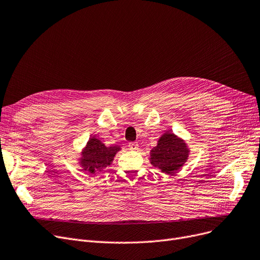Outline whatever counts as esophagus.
Returning a JSON list of instances; mask_svg holds the SVG:
<instances>
[{
    "mask_svg": "<svg viewBox=\"0 0 260 260\" xmlns=\"http://www.w3.org/2000/svg\"><path fill=\"white\" fill-rule=\"evenodd\" d=\"M128 148L131 149V151H137V149L139 148V144L137 142H129Z\"/></svg>",
    "mask_w": 260,
    "mask_h": 260,
    "instance_id": "esophagus-1",
    "label": "esophagus"
}]
</instances>
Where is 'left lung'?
Wrapping results in <instances>:
<instances>
[{
    "label": "left lung",
    "instance_id": "left-lung-1",
    "mask_svg": "<svg viewBox=\"0 0 260 260\" xmlns=\"http://www.w3.org/2000/svg\"><path fill=\"white\" fill-rule=\"evenodd\" d=\"M188 152L182 139L172 133H166L151 151V163L155 168H159L162 173L172 175L186 162Z\"/></svg>",
    "mask_w": 260,
    "mask_h": 260
}]
</instances>
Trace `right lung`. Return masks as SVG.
I'll list each match as a JSON object with an SVG mask.
<instances>
[{
    "mask_svg": "<svg viewBox=\"0 0 260 260\" xmlns=\"http://www.w3.org/2000/svg\"><path fill=\"white\" fill-rule=\"evenodd\" d=\"M120 151V146H105L99 139L90 138L86 144V147L82 152V158L80 165L83 171H87L90 174L101 172L106 167L111 166L117 152Z\"/></svg>",
    "mask_w": 260,
    "mask_h": 260,
    "instance_id": "add662e5",
    "label": "right lung"
}]
</instances>
